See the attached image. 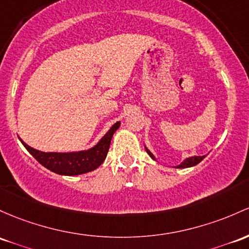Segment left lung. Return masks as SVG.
Returning <instances> with one entry per match:
<instances>
[{
	"instance_id": "8db88e82",
	"label": "left lung",
	"mask_w": 249,
	"mask_h": 249,
	"mask_svg": "<svg viewBox=\"0 0 249 249\" xmlns=\"http://www.w3.org/2000/svg\"><path fill=\"white\" fill-rule=\"evenodd\" d=\"M145 150H146V152H147V154H149L150 157L152 158V160H156V158H155V156L152 155L151 152H150L149 150L146 149V147H145ZM204 157H206V156H194V157L185 158V160H183V162L181 163V164H179V165H177V166H175V168H178V169H183V168H190V166H194V165L198 164V163H200L201 160H203Z\"/></svg>"
}]
</instances>
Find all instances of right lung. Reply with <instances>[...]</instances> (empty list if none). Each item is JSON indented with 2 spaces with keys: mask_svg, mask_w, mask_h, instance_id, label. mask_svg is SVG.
<instances>
[{
  "mask_svg": "<svg viewBox=\"0 0 249 249\" xmlns=\"http://www.w3.org/2000/svg\"><path fill=\"white\" fill-rule=\"evenodd\" d=\"M120 123L117 122L112 125V127L105 136L98 142L97 145L89 150L76 152H42L39 150H35L27 145L26 143L20 139L23 146L28 150L31 154L41 165L47 168L48 170L59 175L65 176H75L89 173L94 170L105 160L108 149H110L111 139L113 133L118 130Z\"/></svg>",
  "mask_w": 249,
  "mask_h": 249,
  "instance_id": "1",
  "label": "right lung"
}]
</instances>
